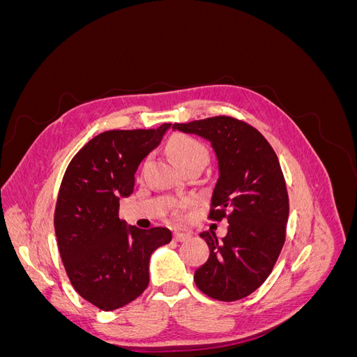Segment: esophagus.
Wrapping results in <instances>:
<instances>
[{"mask_svg": "<svg viewBox=\"0 0 357 357\" xmlns=\"http://www.w3.org/2000/svg\"><path fill=\"white\" fill-rule=\"evenodd\" d=\"M189 238H190V235L186 234V232H180V231H176V232H174V240L178 241V243L186 241V240H189Z\"/></svg>", "mask_w": 357, "mask_h": 357, "instance_id": "esophagus-1", "label": "esophagus"}]
</instances>
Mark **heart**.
Masks as SVG:
<instances>
[{"label": "heart", "mask_w": 357, "mask_h": 357, "mask_svg": "<svg viewBox=\"0 0 357 357\" xmlns=\"http://www.w3.org/2000/svg\"><path fill=\"white\" fill-rule=\"evenodd\" d=\"M169 153L177 164L183 168L190 164H202L208 162V150L198 139L189 135H176L169 142Z\"/></svg>", "instance_id": "b5f03b06"}]
</instances>
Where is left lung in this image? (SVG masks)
I'll use <instances>...</instances> for the list:
<instances>
[{
	"label": "left lung",
	"mask_w": 357,
	"mask_h": 357,
	"mask_svg": "<svg viewBox=\"0 0 357 357\" xmlns=\"http://www.w3.org/2000/svg\"><path fill=\"white\" fill-rule=\"evenodd\" d=\"M172 129L211 143L219 178L208 218L220 220L228 213L223 238L213 231L199 234L210 257L193 278L213 299H243L271 274L286 240L289 197L278 158L257 129L229 116L174 123Z\"/></svg>",
	"instance_id": "1"
}]
</instances>
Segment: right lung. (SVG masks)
I'll return each instance as SVG.
<instances>
[{
  "label": "right lung",
  "mask_w": 357,
  "mask_h": 357,
  "mask_svg": "<svg viewBox=\"0 0 357 357\" xmlns=\"http://www.w3.org/2000/svg\"><path fill=\"white\" fill-rule=\"evenodd\" d=\"M158 129L105 131L73 158L55 210L58 248L77 294L113 311L149 286V261L172 238L167 228L138 229L119 219V201L134 192L135 171L164 138Z\"/></svg>",
  "instance_id": "right-lung-1"
}]
</instances>
